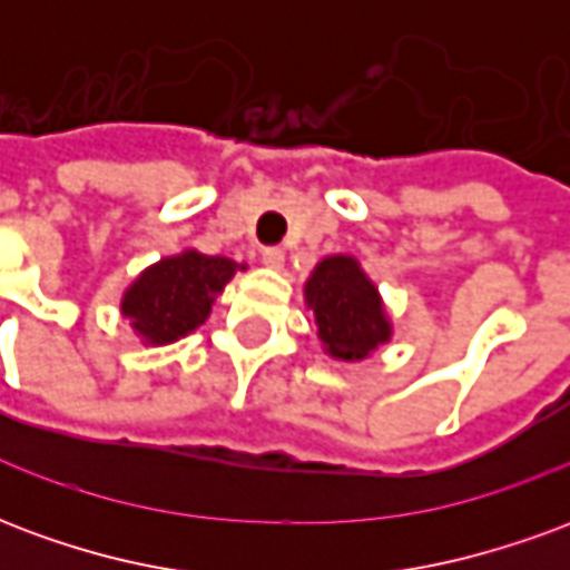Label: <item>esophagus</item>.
Wrapping results in <instances>:
<instances>
[{"label": "esophagus", "instance_id": "1", "mask_svg": "<svg viewBox=\"0 0 570 570\" xmlns=\"http://www.w3.org/2000/svg\"><path fill=\"white\" fill-rule=\"evenodd\" d=\"M262 262H265L268 268H281V265H284V249H281V247H265V249H262Z\"/></svg>", "mask_w": 570, "mask_h": 570}]
</instances>
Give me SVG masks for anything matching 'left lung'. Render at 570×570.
I'll use <instances>...</instances> for the list:
<instances>
[{
	"mask_svg": "<svg viewBox=\"0 0 570 570\" xmlns=\"http://www.w3.org/2000/svg\"><path fill=\"white\" fill-rule=\"evenodd\" d=\"M305 305L314 311L323 354L360 363L391 342L394 323L370 274L354 256H326L305 281Z\"/></svg>",
	"mask_w": 570,
	"mask_h": 570,
	"instance_id": "1",
	"label": "left lung"
}]
</instances>
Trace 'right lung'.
I'll return each mask as SVG.
<instances>
[{"label":"right lung","mask_w":570,"mask_h":570,"mask_svg":"<svg viewBox=\"0 0 570 570\" xmlns=\"http://www.w3.org/2000/svg\"><path fill=\"white\" fill-rule=\"evenodd\" d=\"M247 265H237L235 259L207 256L198 249L164 256L125 289L121 314L142 345H174L210 317L216 296Z\"/></svg>","instance_id":"add662e5"}]
</instances>
